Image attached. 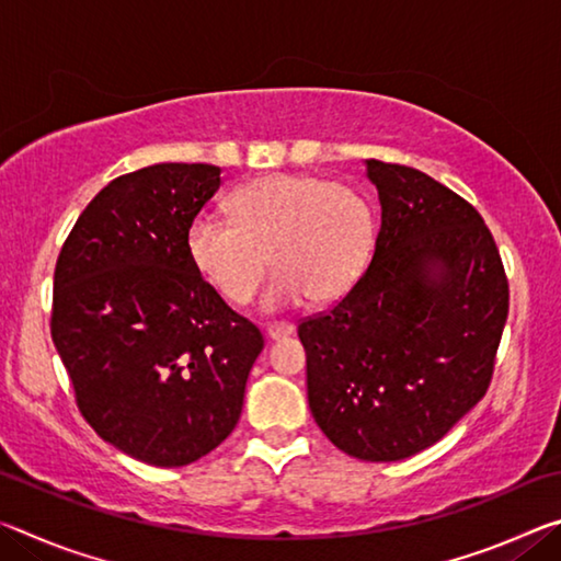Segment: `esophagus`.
I'll use <instances>...</instances> for the list:
<instances>
[{"instance_id":"esophagus-1","label":"esophagus","mask_w":561,"mask_h":561,"mask_svg":"<svg viewBox=\"0 0 561 561\" xmlns=\"http://www.w3.org/2000/svg\"><path fill=\"white\" fill-rule=\"evenodd\" d=\"M294 331V324H289V321H274V324L267 327V336L272 341H279V339H287Z\"/></svg>"}]
</instances>
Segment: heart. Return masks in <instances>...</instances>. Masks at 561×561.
Segmentation results:
<instances>
[{
    "label": "heart",
    "instance_id": "1",
    "mask_svg": "<svg viewBox=\"0 0 561 561\" xmlns=\"http://www.w3.org/2000/svg\"><path fill=\"white\" fill-rule=\"evenodd\" d=\"M232 220L201 213L187 227L195 270L230 304L250 301L267 267L277 277L267 307L304 299L331 304L366 270L374 247L371 207L354 187L319 175L274 173L242 185Z\"/></svg>",
    "mask_w": 561,
    "mask_h": 561
}]
</instances>
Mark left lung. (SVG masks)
Returning <instances> with one entry per match:
<instances>
[{"label":"left lung","instance_id":"8db88e82","mask_svg":"<svg viewBox=\"0 0 561 561\" xmlns=\"http://www.w3.org/2000/svg\"><path fill=\"white\" fill-rule=\"evenodd\" d=\"M381 201L374 257L299 321L311 415L351 458L431 448L488 393L510 284L485 220L421 170L366 160Z\"/></svg>","mask_w":561,"mask_h":561}]
</instances>
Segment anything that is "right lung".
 <instances>
[{"mask_svg": "<svg viewBox=\"0 0 561 561\" xmlns=\"http://www.w3.org/2000/svg\"><path fill=\"white\" fill-rule=\"evenodd\" d=\"M220 173L158 163L111 180L54 270L51 339L76 405L103 440L156 468L201 460L234 431L264 348L187 254Z\"/></svg>", "mask_w": 561, "mask_h": 561, "instance_id": "1", "label": "right lung"}]
</instances>
